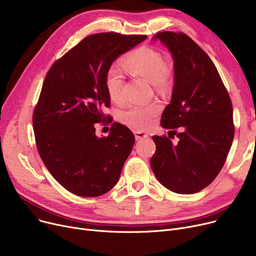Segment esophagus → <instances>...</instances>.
<instances>
[{
    "label": "esophagus",
    "mask_w": 256,
    "mask_h": 256,
    "mask_svg": "<svg viewBox=\"0 0 256 256\" xmlns=\"http://www.w3.org/2000/svg\"><path fill=\"white\" fill-rule=\"evenodd\" d=\"M148 136H147V134H145L144 132H141V130H136L135 132V138L136 140H140V139H144V138H147Z\"/></svg>",
    "instance_id": "esophagus-1"
}]
</instances>
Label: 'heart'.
<instances>
[{"label":"heart","instance_id":"1","mask_svg":"<svg viewBox=\"0 0 256 256\" xmlns=\"http://www.w3.org/2000/svg\"><path fill=\"white\" fill-rule=\"evenodd\" d=\"M124 70L132 76H140L152 83L160 92L168 91L173 84V67L171 63L164 61V57L158 50L150 46H140L130 52L122 59ZM124 78L116 68H111L106 76V88L108 96L114 102L124 100ZM160 111V106L152 102L146 106H134L121 115L124 124L139 130L150 128L156 115Z\"/></svg>","mask_w":256,"mask_h":256}]
</instances>
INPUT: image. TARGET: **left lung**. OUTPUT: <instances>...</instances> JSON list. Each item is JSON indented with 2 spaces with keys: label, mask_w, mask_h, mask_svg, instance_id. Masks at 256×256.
<instances>
[{
  "label": "left lung",
  "mask_w": 256,
  "mask_h": 256,
  "mask_svg": "<svg viewBox=\"0 0 256 256\" xmlns=\"http://www.w3.org/2000/svg\"><path fill=\"white\" fill-rule=\"evenodd\" d=\"M174 60L171 102L160 126L167 136H152L156 150L150 166L158 180L178 194L206 188L221 171L234 136L232 104L206 52L184 33L160 32ZM180 130V132L176 128ZM176 134L179 142L170 140Z\"/></svg>",
  "instance_id": "1"
}]
</instances>
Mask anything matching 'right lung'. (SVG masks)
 Returning a JSON list of instances; mask_svg holds the SVG:
<instances>
[{"instance_id":"add662e5","label":"right lung","mask_w":256,"mask_h":256,"mask_svg":"<svg viewBox=\"0 0 256 256\" xmlns=\"http://www.w3.org/2000/svg\"><path fill=\"white\" fill-rule=\"evenodd\" d=\"M146 37L89 35L46 76L33 112L37 150L54 178L74 195L100 196L118 182L135 136L115 122L109 136L98 138L94 124L111 117L102 109L110 106L106 76L112 63Z\"/></svg>"}]
</instances>
